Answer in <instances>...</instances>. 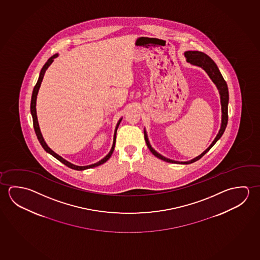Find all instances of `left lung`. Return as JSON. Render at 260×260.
<instances>
[{
    "label": "left lung",
    "instance_id": "obj_1",
    "mask_svg": "<svg viewBox=\"0 0 260 260\" xmlns=\"http://www.w3.org/2000/svg\"><path fill=\"white\" fill-rule=\"evenodd\" d=\"M185 57L187 58V60L188 62L191 64L200 66L201 68L204 69L207 73L209 74L210 79L212 80L213 82L217 85V89L219 90L220 93V100H221V110H222V123L221 128L219 129V132L217 134V137L215 138V140L213 141L211 145L209 146L208 149L205 150L204 152L200 154L199 157H195L194 159H192L190 161L186 162H179L175 161V160H171L170 158L163 157L160 154L157 153V151H155L152 147L149 144V140L147 134L145 132V141L147 143V146L149 148V150L151 151V153L153 154L154 156L158 157L159 159H162L164 161L171 162V163H181V164H190L193 162L197 161L200 159L201 157L204 156L205 154L209 151V149L212 148L215 143L217 142L220 138H221L223 133L225 132L226 124H228V119H229V115H228V104H229V89H228V85L225 82L224 78L221 75V73L219 72V70L217 68V64L213 61L212 59L207 55L204 52L202 51H188L185 52Z\"/></svg>",
    "mask_w": 260,
    "mask_h": 260
}]
</instances>
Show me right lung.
<instances>
[{"label": "right lung", "mask_w": 260, "mask_h": 260, "mask_svg": "<svg viewBox=\"0 0 260 260\" xmlns=\"http://www.w3.org/2000/svg\"><path fill=\"white\" fill-rule=\"evenodd\" d=\"M57 56H58V54L51 56V58L47 60V62L43 65V69H42L41 73H40V76H39L38 81H37V83H36V85H35V88H34V91H32V95H31V101H30V113H31V116H32L34 128H35L36 136H37L38 141H40V143H41V145L43 146V148L44 149L45 151H47L48 153L51 154V155H52L53 157H56L58 160H60L61 163H63L64 165H66V166L69 167V168H71V169H73V170H75V171H84V170H87V169H90V168H94V167L100 166V165L103 164L104 162H106L107 160L111 157V154H112L113 150H114V147H115L116 142V132H117V128L119 127V123H120V121H121V119H119V122L117 124L115 133H114V139H113V144H112V148H111V151H110L109 154L107 155L106 157L103 158L102 160H100V161L97 162V163H95V164H92V165H89V166H76V165H73L72 163H70V162L67 161V160H65L64 158H62L60 156H59L58 154H56L54 151H52V150L48 147L47 144L45 143V141L43 140V136H42V133H41L40 127H39L38 120H37V115H36V99H37V94H38L39 89H40V86H41L42 81H43L44 73L46 72V70H47L48 67L51 65V62L53 61L54 58H56Z\"/></svg>", "instance_id": "add662e5"}]
</instances>
